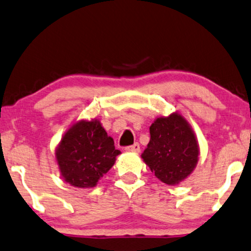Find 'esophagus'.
<instances>
[{"label":"esophagus","mask_w":251,"mask_h":251,"mask_svg":"<svg viewBox=\"0 0 251 251\" xmlns=\"http://www.w3.org/2000/svg\"><path fill=\"white\" fill-rule=\"evenodd\" d=\"M126 151H131V152H140L141 148H140V144L135 143V144L130 145V147H126Z\"/></svg>","instance_id":"esophagus-1"}]
</instances>
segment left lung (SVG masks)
Instances as JSON below:
<instances>
[{
    "label": "left lung",
    "mask_w": 251,
    "mask_h": 251,
    "mask_svg": "<svg viewBox=\"0 0 251 251\" xmlns=\"http://www.w3.org/2000/svg\"><path fill=\"white\" fill-rule=\"evenodd\" d=\"M199 154L193 129L185 117L176 111L153 121L150 126V142L142 158L160 181L178 185L196 169Z\"/></svg>",
    "instance_id": "left-lung-1"
}]
</instances>
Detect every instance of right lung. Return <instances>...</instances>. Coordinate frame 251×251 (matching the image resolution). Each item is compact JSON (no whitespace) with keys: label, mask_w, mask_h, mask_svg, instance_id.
Here are the masks:
<instances>
[{"label":"right lung","mask_w":251,"mask_h":251,"mask_svg":"<svg viewBox=\"0 0 251 251\" xmlns=\"http://www.w3.org/2000/svg\"><path fill=\"white\" fill-rule=\"evenodd\" d=\"M121 153L99 120H80L65 131L55 149L63 179L78 188L97 186Z\"/></svg>","instance_id":"add662e5"}]
</instances>
